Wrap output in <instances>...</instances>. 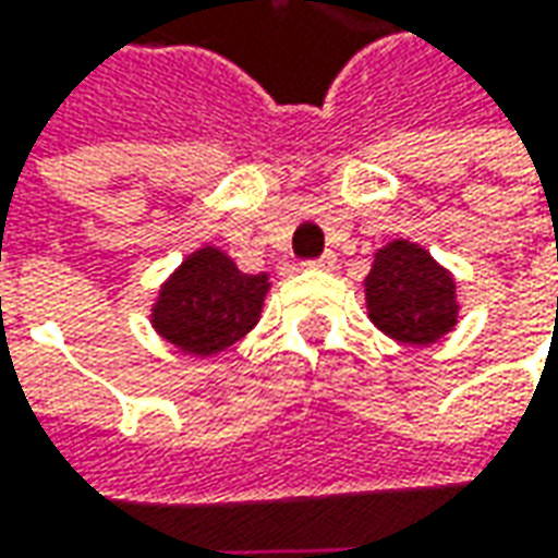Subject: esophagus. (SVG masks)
I'll use <instances>...</instances> for the list:
<instances>
[{
  "label": "esophagus",
  "instance_id": "34e87169",
  "mask_svg": "<svg viewBox=\"0 0 558 558\" xmlns=\"http://www.w3.org/2000/svg\"><path fill=\"white\" fill-rule=\"evenodd\" d=\"M338 264V257H335L332 251H326L323 257H313V260H304V267L307 269H335Z\"/></svg>",
  "mask_w": 558,
  "mask_h": 558
}]
</instances>
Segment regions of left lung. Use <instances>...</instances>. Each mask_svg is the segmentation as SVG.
Wrapping results in <instances>:
<instances>
[{
	"label": "left lung",
	"mask_w": 558,
	"mask_h": 558,
	"mask_svg": "<svg viewBox=\"0 0 558 558\" xmlns=\"http://www.w3.org/2000/svg\"><path fill=\"white\" fill-rule=\"evenodd\" d=\"M366 304L375 326L403 344H432L457 323L450 272L410 242H391L375 254Z\"/></svg>",
	"instance_id": "obj_1"
}]
</instances>
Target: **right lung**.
Segmentation results:
<instances>
[{"mask_svg":"<svg viewBox=\"0 0 558 558\" xmlns=\"http://www.w3.org/2000/svg\"><path fill=\"white\" fill-rule=\"evenodd\" d=\"M267 276H247L223 251L202 247L170 276L155 307L158 332L189 354H217L254 329Z\"/></svg>","mask_w":558,"mask_h":558,"instance_id":"add662e5","label":"right lung"}]
</instances>
